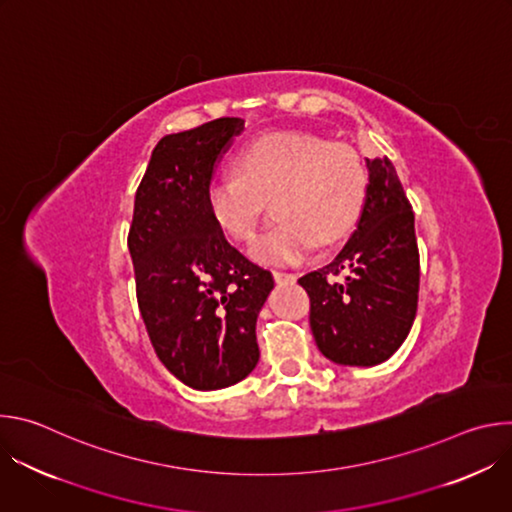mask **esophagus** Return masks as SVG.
I'll return each mask as SVG.
<instances>
[{"label":"esophagus","instance_id":"obj_1","mask_svg":"<svg viewBox=\"0 0 512 512\" xmlns=\"http://www.w3.org/2000/svg\"><path fill=\"white\" fill-rule=\"evenodd\" d=\"M273 277L277 283H294L298 279L296 273H287V271H273Z\"/></svg>","mask_w":512,"mask_h":512}]
</instances>
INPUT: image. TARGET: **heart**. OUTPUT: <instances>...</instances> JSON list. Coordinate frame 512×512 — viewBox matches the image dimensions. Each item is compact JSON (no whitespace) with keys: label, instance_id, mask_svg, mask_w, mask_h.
Listing matches in <instances>:
<instances>
[{"label":"heart","instance_id":"b5f03b06","mask_svg":"<svg viewBox=\"0 0 512 512\" xmlns=\"http://www.w3.org/2000/svg\"><path fill=\"white\" fill-rule=\"evenodd\" d=\"M237 168L241 175L223 172L208 182L206 202L233 239L251 241L265 200L279 194L281 223L251 247V255L269 265L296 263L318 241L330 245L346 237L367 196V174L356 152L310 133L261 135L239 152Z\"/></svg>","mask_w":512,"mask_h":512}]
</instances>
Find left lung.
Listing matches in <instances>:
<instances>
[{
    "instance_id": "obj_1",
    "label": "left lung",
    "mask_w": 512,
    "mask_h": 512,
    "mask_svg": "<svg viewBox=\"0 0 512 512\" xmlns=\"http://www.w3.org/2000/svg\"><path fill=\"white\" fill-rule=\"evenodd\" d=\"M354 233L326 267L298 279L310 296L320 352L344 367H375L405 342L419 291L415 216L389 158L367 160Z\"/></svg>"
}]
</instances>
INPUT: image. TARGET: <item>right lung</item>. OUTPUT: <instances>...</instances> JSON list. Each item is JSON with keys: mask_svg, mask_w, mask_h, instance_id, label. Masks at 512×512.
Returning <instances> with one entry per match:
<instances>
[{"mask_svg": "<svg viewBox=\"0 0 512 512\" xmlns=\"http://www.w3.org/2000/svg\"><path fill=\"white\" fill-rule=\"evenodd\" d=\"M239 117L164 135L135 192L127 237L137 304L164 367L196 391L243 381L259 362L255 324L273 275L223 235L206 202Z\"/></svg>", "mask_w": 512, "mask_h": 512, "instance_id": "add662e5", "label": "right lung"}]
</instances>
